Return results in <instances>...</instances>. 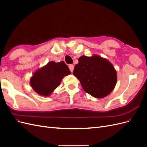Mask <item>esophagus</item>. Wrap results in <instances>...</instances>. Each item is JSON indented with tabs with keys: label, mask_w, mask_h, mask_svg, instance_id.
Returning a JSON list of instances; mask_svg holds the SVG:
<instances>
[{
	"label": "esophagus",
	"mask_w": 147,
	"mask_h": 147,
	"mask_svg": "<svg viewBox=\"0 0 147 147\" xmlns=\"http://www.w3.org/2000/svg\"><path fill=\"white\" fill-rule=\"evenodd\" d=\"M69 67L70 70L71 71V72H73L74 69V65H73V64H70V65H69Z\"/></svg>",
	"instance_id": "34e87169"
}]
</instances>
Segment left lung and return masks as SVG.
I'll use <instances>...</instances> for the list:
<instances>
[{"label":"left lung","instance_id":"1","mask_svg":"<svg viewBox=\"0 0 147 147\" xmlns=\"http://www.w3.org/2000/svg\"><path fill=\"white\" fill-rule=\"evenodd\" d=\"M73 74L84 91L96 98L110 94L116 86L117 71L110 62L100 56H82L75 65Z\"/></svg>","mask_w":147,"mask_h":147}]
</instances>
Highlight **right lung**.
Wrapping results in <instances>:
<instances>
[{"instance_id": "obj_1", "label": "right lung", "mask_w": 147, "mask_h": 147, "mask_svg": "<svg viewBox=\"0 0 147 147\" xmlns=\"http://www.w3.org/2000/svg\"><path fill=\"white\" fill-rule=\"evenodd\" d=\"M70 74L64 61H50L34 73L30 79V85L38 94L47 97L60 85L63 78Z\"/></svg>"}]
</instances>
